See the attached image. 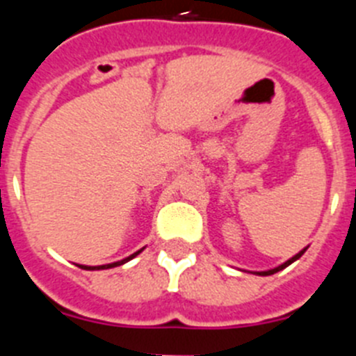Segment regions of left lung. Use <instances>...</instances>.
I'll use <instances>...</instances> for the list:
<instances>
[{
    "mask_svg": "<svg viewBox=\"0 0 356 356\" xmlns=\"http://www.w3.org/2000/svg\"><path fill=\"white\" fill-rule=\"evenodd\" d=\"M305 251H307V248H305V250H303V251H300V253H298V254H294V257H292V259H291V260H287V262H285V264H282V266L275 267V269H269V271H260V273H257V275H260V276H269V275H275V273L282 271V269H285V267H287V266H291V264H292V262H296V260L300 259L301 254H303V253H305Z\"/></svg>",
    "mask_w": 356,
    "mask_h": 356,
    "instance_id": "8db88e82",
    "label": "left lung"
}]
</instances>
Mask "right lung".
I'll return each mask as SVG.
<instances>
[{"instance_id":"1","label":"right lung","mask_w":356,"mask_h":356,"mask_svg":"<svg viewBox=\"0 0 356 356\" xmlns=\"http://www.w3.org/2000/svg\"><path fill=\"white\" fill-rule=\"evenodd\" d=\"M140 251H143V250H140ZM140 251H137V253L130 254L128 259L119 260V262H114V264H106V266H78V267H81V269H87V271H94V269H110V267H118V266H122V264H127L128 260H131V259H134V257H137V254H139Z\"/></svg>"}]
</instances>
